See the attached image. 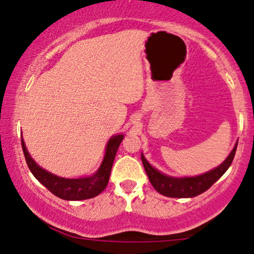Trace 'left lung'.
I'll return each mask as SVG.
<instances>
[{
	"label": "left lung",
	"mask_w": 254,
	"mask_h": 254,
	"mask_svg": "<svg viewBox=\"0 0 254 254\" xmlns=\"http://www.w3.org/2000/svg\"><path fill=\"white\" fill-rule=\"evenodd\" d=\"M236 149H237V143L227 159L220 166L210 170L209 172L196 177H184V178L163 175L157 169L152 168L149 164L143 154H141V159L151 185L158 193L169 197H193L206 192L208 189H210L211 185H214V183H216L224 175V172L234 161Z\"/></svg>",
	"instance_id": "8db88e82"
}]
</instances>
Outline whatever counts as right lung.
I'll return each mask as SVG.
<instances>
[{"mask_svg":"<svg viewBox=\"0 0 254 254\" xmlns=\"http://www.w3.org/2000/svg\"><path fill=\"white\" fill-rule=\"evenodd\" d=\"M123 138V134L114 135V136L111 137L110 141L107 142L105 156H104L102 165H100L98 171L91 177L78 179L62 178V177L52 175L51 172L40 168L30 156L23 138L22 148L24 156H25L26 164L29 166L30 171L32 172V175L38 179V182L43 184L50 192L59 196L60 199L77 201L95 197L106 189L107 184H109L114 158H116L118 148H119Z\"/></svg>","mask_w":254,"mask_h":254,"instance_id":"right-lung-1","label":"right lung"}]
</instances>
